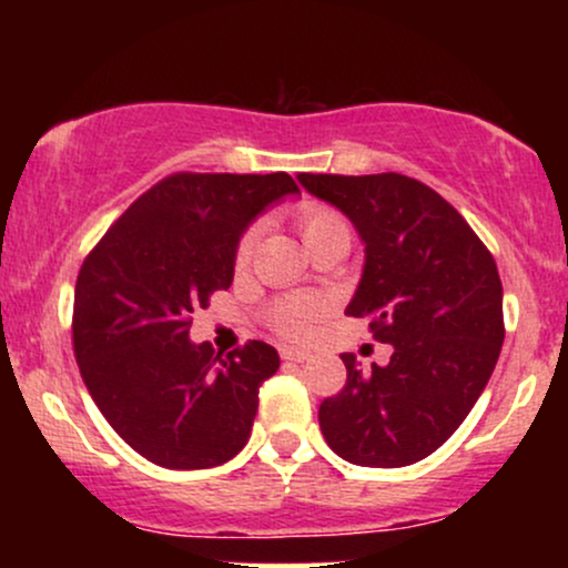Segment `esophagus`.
<instances>
[{"label":"esophagus","instance_id":"1","mask_svg":"<svg viewBox=\"0 0 568 568\" xmlns=\"http://www.w3.org/2000/svg\"><path fill=\"white\" fill-rule=\"evenodd\" d=\"M280 357H283V361H291V363H304V361H310L312 355L306 349L285 347V349H280Z\"/></svg>","mask_w":568,"mask_h":568}]
</instances>
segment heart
<instances>
[{"instance_id": "obj_1", "label": "heart", "mask_w": 568, "mask_h": 568, "mask_svg": "<svg viewBox=\"0 0 568 568\" xmlns=\"http://www.w3.org/2000/svg\"><path fill=\"white\" fill-rule=\"evenodd\" d=\"M296 226L298 232H302L306 247L315 245L317 240L328 237V234L347 232V224H344L342 213L334 211L331 205H323V202H304V205H298ZM253 240H256V230H253V226L240 234L237 247H234V266L247 264V258H251V251H253ZM317 312H321V304H317L315 298H306V296L277 298V302L270 306V323L280 336L302 338L310 334Z\"/></svg>"}]
</instances>
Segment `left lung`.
<instances>
[{
    "mask_svg": "<svg viewBox=\"0 0 568 568\" xmlns=\"http://www.w3.org/2000/svg\"><path fill=\"white\" fill-rule=\"evenodd\" d=\"M298 184L347 213L366 243L349 317H366L387 366L363 371L321 403V429L342 459L406 467L440 448L470 414L505 342L491 251L435 189L400 173H298Z\"/></svg>",
    "mask_w": 568,
    "mask_h": 568,
    "instance_id": "obj_1",
    "label": "left lung"
}]
</instances>
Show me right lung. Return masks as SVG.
I'll return each mask as SVG.
<instances>
[{"mask_svg":"<svg viewBox=\"0 0 568 568\" xmlns=\"http://www.w3.org/2000/svg\"><path fill=\"white\" fill-rule=\"evenodd\" d=\"M298 192L288 173H173L98 240L74 288V357L84 387L133 452L168 470L230 462L251 438L277 349L245 342L221 357L189 342L197 310L234 277L240 234Z\"/></svg>","mask_w":568,"mask_h":568,"instance_id":"1","label":"right lung"}]
</instances>
